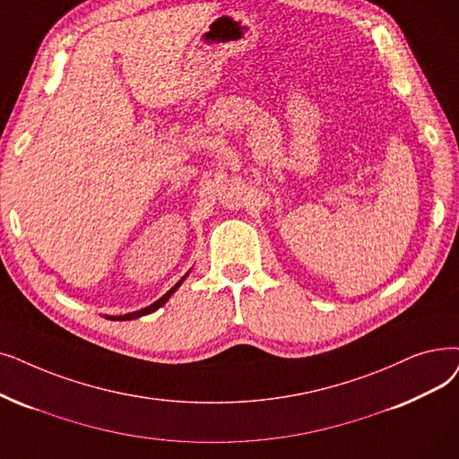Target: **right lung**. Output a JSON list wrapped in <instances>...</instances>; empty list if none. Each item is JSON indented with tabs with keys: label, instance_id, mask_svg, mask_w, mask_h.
<instances>
[{
	"label": "right lung",
	"instance_id": "obj_1",
	"mask_svg": "<svg viewBox=\"0 0 459 459\" xmlns=\"http://www.w3.org/2000/svg\"><path fill=\"white\" fill-rule=\"evenodd\" d=\"M189 275V272L180 279V281H178L169 292H165L161 298H159V300H155L153 304H150L148 307H144V309H138V311H133V313H126V315H105V318H110V321H133V318H141V316H144V315H150V313H153V311H157L159 307L161 306H165L167 302H169V298L180 289V285L186 281V277Z\"/></svg>",
	"mask_w": 459,
	"mask_h": 459
}]
</instances>
